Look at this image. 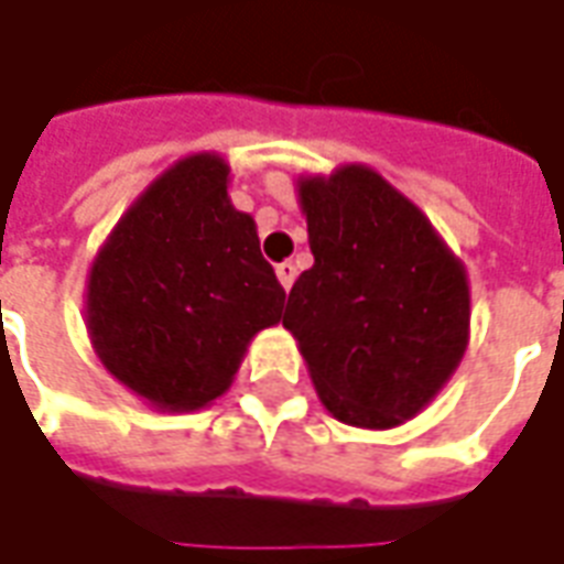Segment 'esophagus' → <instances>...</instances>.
Segmentation results:
<instances>
[{
	"instance_id": "34e87169",
	"label": "esophagus",
	"mask_w": 564,
	"mask_h": 564,
	"mask_svg": "<svg viewBox=\"0 0 564 564\" xmlns=\"http://www.w3.org/2000/svg\"><path fill=\"white\" fill-rule=\"evenodd\" d=\"M294 275H297V270H294L292 263H279V267H275V279H279V285H282L285 292H292Z\"/></svg>"
}]
</instances>
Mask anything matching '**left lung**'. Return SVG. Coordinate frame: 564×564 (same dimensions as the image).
Segmentation results:
<instances>
[{
  "label": "left lung",
  "instance_id": "8db88e82",
  "mask_svg": "<svg viewBox=\"0 0 564 564\" xmlns=\"http://www.w3.org/2000/svg\"><path fill=\"white\" fill-rule=\"evenodd\" d=\"M314 267L282 326L297 338L326 411L364 430L417 417L458 370L470 338L465 263L370 165L301 175Z\"/></svg>",
  "mask_w": 564,
  "mask_h": 564
}]
</instances>
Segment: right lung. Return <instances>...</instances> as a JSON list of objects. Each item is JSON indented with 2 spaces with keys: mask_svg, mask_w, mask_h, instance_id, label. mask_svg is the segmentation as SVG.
<instances>
[{
  "mask_svg": "<svg viewBox=\"0 0 564 564\" xmlns=\"http://www.w3.org/2000/svg\"><path fill=\"white\" fill-rule=\"evenodd\" d=\"M228 163L191 153L124 209L87 272L84 319L102 367L156 411H200L231 386L285 292Z\"/></svg>",
  "mask_w": 564,
  "mask_h": 564,
  "instance_id": "right-lung-1",
  "label": "right lung"
}]
</instances>
